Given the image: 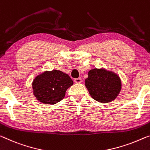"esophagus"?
<instances>
[{
  "mask_svg": "<svg viewBox=\"0 0 150 150\" xmlns=\"http://www.w3.org/2000/svg\"><path fill=\"white\" fill-rule=\"evenodd\" d=\"M74 82L76 83H81L82 82V80L81 78H77V79H74Z\"/></svg>",
  "mask_w": 150,
  "mask_h": 150,
  "instance_id": "34e87169",
  "label": "esophagus"
}]
</instances>
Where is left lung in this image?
Segmentation results:
<instances>
[{"label": "left lung", "mask_w": 150, "mask_h": 150, "mask_svg": "<svg viewBox=\"0 0 150 150\" xmlns=\"http://www.w3.org/2000/svg\"><path fill=\"white\" fill-rule=\"evenodd\" d=\"M85 83L92 98L101 103L115 100L122 89L120 77L115 73L105 69L90 70Z\"/></svg>", "instance_id": "left-lung-1"}]
</instances>
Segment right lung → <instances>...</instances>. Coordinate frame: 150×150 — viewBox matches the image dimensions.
Segmentation results:
<instances>
[{
	"label": "right lung",
	"mask_w": 150,
	"mask_h": 150,
	"mask_svg": "<svg viewBox=\"0 0 150 150\" xmlns=\"http://www.w3.org/2000/svg\"><path fill=\"white\" fill-rule=\"evenodd\" d=\"M73 84V80L63 71H46L33 80V95L41 103L54 105L62 100L66 91Z\"/></svg>",
	"instance_id": "add662e5"
}]
</instances>
